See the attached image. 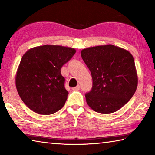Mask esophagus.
Segmentation results:
<instances>
[{
  "label": "esophagus",
  "mask_w": 155,
  "mask_h": 155,
  "mask_svg": "<svg viewBox=\"0 0 155 155\" xmlns=\"http://www.w3.org/2000/svg\"><path fill=\"white\" fill-rule=\"evenodd\" d=\"M80 88H81L80 85H77V86H76V87H72V90H74V91H78V90H80Z\"/></svg>",
  "instance_id": "34e87169"
}]
</instances>
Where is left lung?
Here are the masks:
<instances>
[{
    "label": "left lung",
    "mask_w": 155,
    "mask_h": 155,
    "mask_svg": "<svg viewBox=\"0 0 155 155\" xmlns=\"http://www.w3.org/2000/svg\"><path fill=\"white\" fill-rule=\"evenodd\" d=\"M81 54L93 81L92 88L85 94L88 105L94 111L105 114L122 108L137 87L132 54L111 44L83 49Z\"/></svg>",
    "instance_id": "left-lung-1"
}]
</instances>
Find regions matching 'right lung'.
Instances as JSON below:
<instances>
[{
	"label": "right lung",
	"mask_w": 155,
	"mask_h": 155,
	"mask_svg": "<svg viewBox=\"0 0 155 155\" xmlns=\"http://www.w3.org/2000/svg\"><path fill=\"white\" fill-rule=\"evenodd\" d=\"M75 52L69 47L44 45L28 50L22 56L15 85L22 101L31 110L50 115L64 107L68 92L61 68Z\"/></svg>",
	"instance_id": "1"
}]
</instances>
